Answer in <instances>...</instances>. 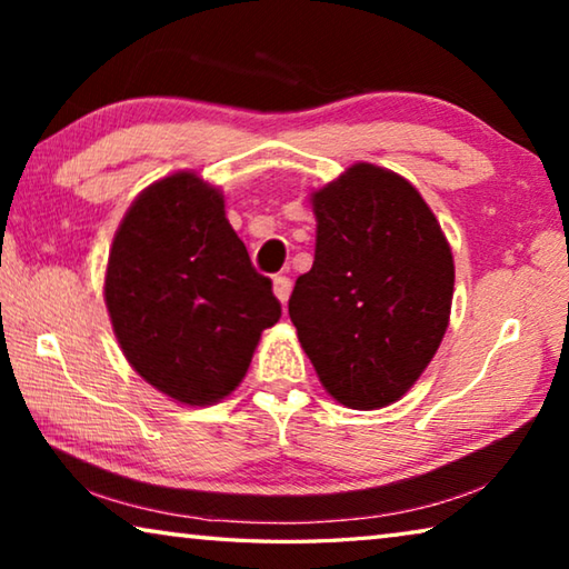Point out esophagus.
Instances as JSON below:
<instances>
[{
    "mask_svg": "<svg viewBox=\"0 0 569 569\" xmlns=\"http://www.w3.org/2000/svg\"><path fill=\"white\" fill-rule=\"evenodd\" d=\"M273 293H276L278 301L286 306L288 296H291V278H288V276H276L273 278Z\"/></svg>",
    "mask_w": 569,
    "mask_h": 569,
    "instance_id": "esophagus-1",
    "label": "esophagus"
}]
</instances>
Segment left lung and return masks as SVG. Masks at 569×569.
Returning a JSON list of instances; mask_svg holds the SVG:
<instances>
[{"instance_id":"8db88e82","label":"left lung","mask_w":569,"mask_h":569,"mask_svg":"<svg viewBox=\"0 0 569 569\" xmlns=\"http://www.w3.org/2000/svg\"><path fill=\"white\" fill-rule=\"evenodd\" d=\"M316 256L288 316L323 389L351 409L407 393L449 326L455 261L419 190L356 162L311 196Z\"/></svg>"}]
</instances>
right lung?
<instances>
[{
  "label": "right lung",
  "instance_id": "add662e5",
  "mask_svg": "<svg viewBox=\"0 0 569 569\" xmlns=\"http://www.w3.org/2000/svg\"><path fill=\"white\" fill-rule=\"evenodd\" d=\"M271 286L230 228L220 190L176 172L124 213L104 303L132 369L170 399L206 407L243 381L263 329L281 319Z\"/></svg>",
  "mask_w": 569,
  "mask_h": 569
}]
</instances>
